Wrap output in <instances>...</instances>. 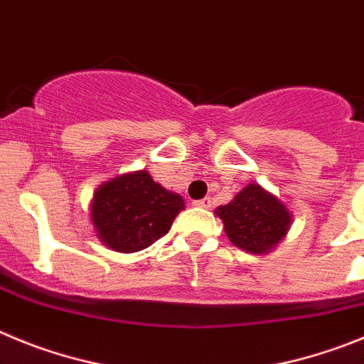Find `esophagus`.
I'll use <instances>...</instances> for the list:
<instances>
[{"mask_svg": "<svg viewBox=\"0 0 364 364\" xmlns=\"http://www.w3.org/2000/svg\"><path fill=\"white\" fill-rule=\"evenodd\" d=\"M210 205H212L210 198H203L199 199V201H194V206H201V208H210Z\"/></svg>", "mask_w": 364, "mask_h": 364, "instance_id": "esophagus-1", "label": "esophagus"}]
</instances>
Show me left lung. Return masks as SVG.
<instances>
[{
    "instance_id": "8db88e82",
    "label": "left lung",
    "mask_w": 364,
    "mask_h": 364,
    "mask_svg": "<svg viewBox=\"0 0 364 364\" xmlns=\"http://www.w3.org/2000/svg\"><path fill=\"white\" fill-rule=\"evenodd\" d=\"M215 212L223 219L227 237L252 254L270 252L290 227V212L283 203L255 183Z\"/></svg>"
}]
</instances>
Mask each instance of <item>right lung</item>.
Segmentation results:
<instances>
[{"label": "right lung", "mask_w": 364, "mask_h": 364, "mask_svg": "<svg viewBox=\"0 0 364 364\" xmlns=\"http://www.w3.org/2000/svg\"><path fill=\"white\" fill-rule=\"evenodd\" d=\"M183 206L181 196L158 185L146 170H139L96 190L92 223L107 247L137 252L163 237Z\"/></svg>", "instance_id": "obj_1"}]
</instances>
